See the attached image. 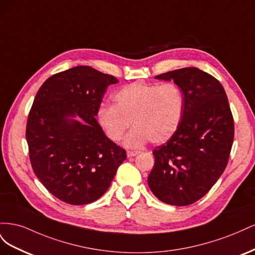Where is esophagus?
<instances>
[{"label":"esophagus","mask_w":255,"mask_h":255,"mask_svg":"<svg viewBox=\"0 0 255 255\" xmlns=\"http://www.w3.org/2000/svg\"><path fill=\"white\" fill-rule=\"evenodd\" d=\"M127 154H128V157H134V156L138 155L139 152H138V151H128Z\"/></svg>","instance_id":"obj_1"}]
</instances>
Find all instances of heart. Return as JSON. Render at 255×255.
<instances>
[{
	"label": "heart",
	"instance_id": "heart-1",
	"mask_svg": "<svg viewBox=\"0 0 255 255\" xmlns=\"http://www.w3.org/2000/svg\"><path fill=\"white\" fill-rule=\"evenodd\" d=\"M115 105L102 104L98 122L113 141L120 140L130 122L135 127L125 145L140 148L149 140L154 144L169 141L180 128L185 110L182 89L173 83H132L114 95Z\"/></svg>",
	"mask_w": 255,
	"mask_h": 255
}]
</instances>
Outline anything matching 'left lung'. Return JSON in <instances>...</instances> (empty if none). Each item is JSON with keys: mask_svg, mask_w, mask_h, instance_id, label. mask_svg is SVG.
Here are the masks:
<instances>
[{"mask_svg": "<svg viewBox=\"0 0 255 255\" xmlns=\"http://www.w3.org/2000/svg\"><path fill=\"white\" fill-rule=\"evenodd\" d=\"M155 79L173 81L182 89L185 110L176 134L153 150L148 185L161 202L186 206L205 196L225 171L234 139L233 116L220 82L198 68Z\"/></svg>", "mask_w": 255, "mask_h": 255, "instance_id": "left-lung-1", "label": "left lung"}]
</instances>
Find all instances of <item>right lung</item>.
Returning a JSON list of instances; mask_svg holds the SVG:
<instances>
[{
  "label": "right lung",
  "mask_w": 255,
  "mask_h": 255,
  "mask_svg": "<svg viewBox=\"0 0 255 255\" xmlns=\"http://www.w3.org/2000/svg\"><path fill=\"white\" fill-rule=\"evenodd\" d=\"M119 81L89 66L52 75L38 90L26 125L36 176L53 196L72 205L101 198L127 159L96 117L107 87Z\"/></svg>",
  "instance_id": "add662e5"
}]
</instances>
